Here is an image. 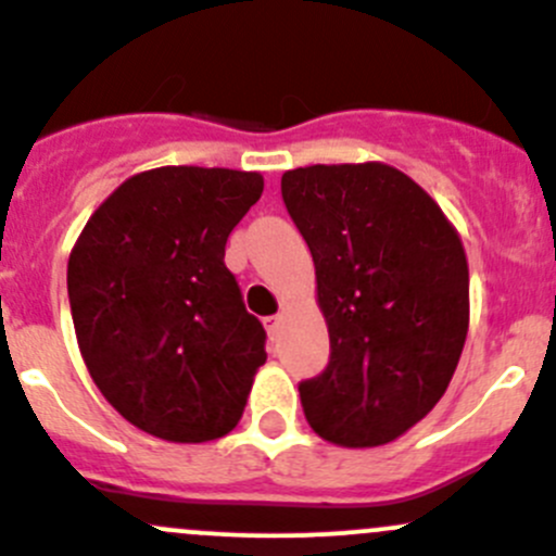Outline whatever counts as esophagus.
Listing matches in <instances>:
<instances>
[{
  "label": "esophagus",
  "instance_id": "1",
  "mask_svg": "<svg viewBox=\"0 0 556 556\" xmlns=\"http://www.w3.org/2000/svg\"><path fill=\"white\" fill-rule=\"evenodd\" d=\"M279 323H282V317H279V314H271V317L263 319V325H266V330H268V336H271V339L279 333Z\"/></svg>",
  "mask_w": 556,
  "mask_h": 556
}]
</instances>
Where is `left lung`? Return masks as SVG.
<instances>
[{
	"instance_id": "left-lung-1",
	"label": "left lung",
	"mask_w": 556,
	"mask_h": 556,
	"mask_svg": "<svg viewBox=\"0 0 556 556\" xmlns=\"http://www.w3.org/2000/svg\"><path fill=\"white\" fill-rule=\"evenodd\" d=\"M309 244L328 366L299 384L306 422L339 446H382L452 382L468 333V261L441 206L387 164L282 174Z\"/></svg>"
}]
</instances>
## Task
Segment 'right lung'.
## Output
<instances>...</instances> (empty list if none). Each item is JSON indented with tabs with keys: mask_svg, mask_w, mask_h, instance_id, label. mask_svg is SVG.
I'll list each match as a JSON object with an SVG mask.
<instances>
[{
	"mask_svg": "<svg viewBox=\"0 0 556 556\" xmlns=\"http://www.w3.org/2000/svg\"><path fill=\"white\" fill-rule=\"evenodd\" d=\"M257 172L161 166L91 215L66 268L88 374L139 430L179 444L237 428L266 330L226 266L228 233L261 199Z\"/></svg>",
	"mask_w": 556,
	"mask_h": 556,
	"instance_id": "obj_1",
	"label": "right lung"
}]
</instances>
